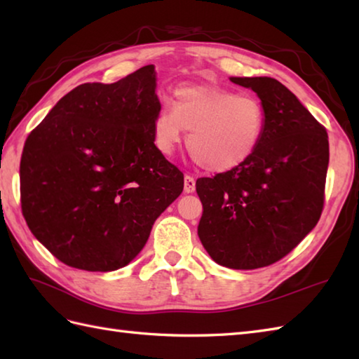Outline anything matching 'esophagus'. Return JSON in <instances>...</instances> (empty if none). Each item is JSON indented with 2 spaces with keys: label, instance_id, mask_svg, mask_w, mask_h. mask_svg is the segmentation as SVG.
<instances>
[{
  "label": "esophagus",
  "instance_id": "obj_1",
  "mask_svg": "<svg viewBox=\"0 0 359 359\" xmlns=\"http://www.w3.org/2000/svg\"><path fill=\"white\" fill-rule=\"evenodd\" d=\"M184 189H185V193H188V194H191V193L196 191V180L191 177V175H185Z\"/></svg>",
  "mask_w": 359,
  "mask_h": 359
}]
</instances>
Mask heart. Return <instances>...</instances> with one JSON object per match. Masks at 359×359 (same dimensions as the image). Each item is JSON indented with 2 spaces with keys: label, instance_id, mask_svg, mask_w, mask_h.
<instances>
[{
  "label": "heart",
  "instance_id": "1",
  "mask_svg": "<svg viewBox=\"0 0 359 359\" xmlns=\"http://www.w3.org/2000/svg\"><path fill=\"white\" fill-rule=\"evenodd\" d=\"M174 95V106L160 104L152 123L160 154L172 156L185 129L189 154L207 171L234 170L255 154L265 128L264 108L255 97L207 85L180 86Z\"/></svg>",
  "mask_w": 359,
  "mask_h": 359
}]
</instances>
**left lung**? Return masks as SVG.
<instances>
[{"instance_id": "obj_1", "label": "left lung", "mask_w": 359, "mask_h": 359, "mask_svg": "<svg viewBox=\"0 0 359 359\" xmlns=\"http://www.w3.org/2000/svg\"><path fill=\"white\" fill-rule=\"evenodd\" d=\"M230 80L259 97L264 135L243 165L197 179L203 207L197 234L219 265L255 270L288 255L321 217L329 135L278 80Z\"/></svg>"}]
</instances>
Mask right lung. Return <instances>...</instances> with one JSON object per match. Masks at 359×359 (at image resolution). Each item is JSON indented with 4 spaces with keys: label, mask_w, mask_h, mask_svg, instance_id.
<instances>
[{
    "label": "right lung",
    "mask_w": 359,
    "mask_h": 359,
    "mask_svg": "<svg viewBox=\"0 0 359 359\" xmlns=\"http://www.w3.org/2000/svg\"><path fill=\"white\" fill-rule=\"evenodd\" d=\"M154 65L67 93L29 134L20 163L29 230L58 261L86 271L128 265L184 189L160 154Z\"/></svg>",
    "instance_id": "add662e5"
}]
</instances>
